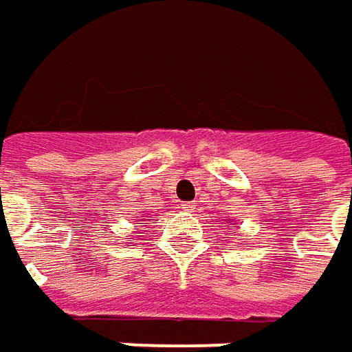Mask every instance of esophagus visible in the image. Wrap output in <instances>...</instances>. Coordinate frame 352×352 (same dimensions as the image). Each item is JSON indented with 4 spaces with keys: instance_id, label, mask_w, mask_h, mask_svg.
<instances>
[{
    "instance_id": "1",
    "label": "esophagus",
    "mask_w": 352,
    "mask_h": 352,
    "mask_svg": "<svg viewBox=\"0 0 352 352\" xmlns=\"http://www.w3.org/2000/svg\"><path fill=\"white\" fill-rule=\"evenodd\" d=\"M182 210L188 211V213H192V211H196V206L192 204V201H184L182 204Z\"/></svg>"
}]
</instances>
